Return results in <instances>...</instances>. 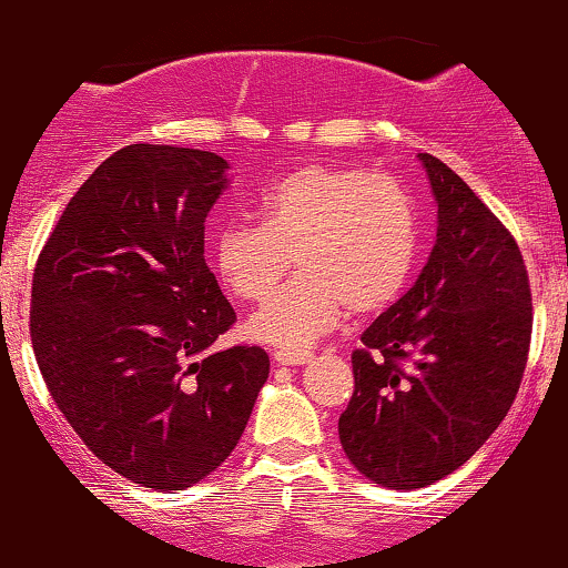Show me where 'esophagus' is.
<instances>
[{
    "instance_id": "1",
    "label": "esophagus",
    "mask_w": 568,
    "mask_h": 568,
    "mask_svg": "<svg viewBox=\"0 0 568 568\" xmlns=\"http://www.w3.org/2000/svg\"><path fill=\"white\" fill-rule=\"evenodd\" d=\"M312 352L310 349H277L275 352V363L280 366H304V363L312 361Z\"/></svg>"
}]
</instances>
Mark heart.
Returning a JSON list of instances; mask_svg holds the SVG:
<instances>
[{"label": "heart", "instance_id": "heart-1", "mask_svg": "<svg viewBox=\"0 0 568 568\" xmlns=\"http://www.w3.org/2000/svg\"><path fill=\"white\" fill-rule=\"evenodd\" d=\"M264 224L230 221L213 237V266L240 302H262L251 334L304 349L342 321L347 306L371 315L406 288L419 251V224L408 192L366 168L306 165L285 173L258 200Z\"/></svg>", "mask_w": 568, "mask_h": 568}]
</instances>
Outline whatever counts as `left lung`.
<instances>
[{"instance_id":"8db88e82","label":"left lung","mask_w":568,"mask_h":568,"mask_svg":"<svg viewBox=\"0 0 568 568\" xmlns=\"http://www.w3.org/2000/svg\"><path fill=\"white\" fill-rule=\"evenodd\" d=\"M438 240L406 296L363 331L338 416L352 465L387 488L446 478L499 427L531 344L524 256L486 202L433 154Z\"/></svg>"}]
</instances>
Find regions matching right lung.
I'll return each mask as SVG.
<instances>
[{"label":"right lung","instance_id":"obj_1","mask_svg":"<svg viewBox=\"0 0 568 568\" xmlns=\"http://www.w3.org/2000/svg\"><path fill=\"white\" fill-rule=\"evenodd\" d=\"M226 168L202 149H120L69 200L31 280L55 406L103 465L154 491L216 470L270 376L262 347L211 349L237 321L205 264Z\"/></svg>","mask_w":568,"mask_h":568}]
</instances>
